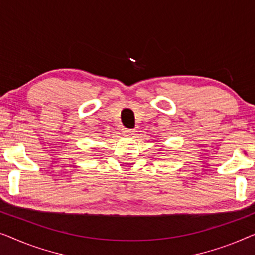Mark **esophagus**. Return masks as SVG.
Returning <instances> with one entry per match:
<instances>
[{"label": "esophagus", "mask_w": 255, "mask_h": 255, "mask_svg": "<svg viewBox=\"0 0 255 255\" xmlns=\"http://www.w3.org/2000/svg\"><path fill=\"white\" fill-rule=\"evenodd\" d=\"M133 132H134L133 128H123V133L127 134V135H132V134H133Z\"/></svg>", "instance_id": "obj_1"}]
</instances>
